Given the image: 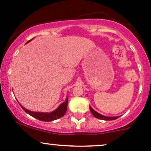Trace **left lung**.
Masks as SVG:
<instances>
[{
	"mask_svg": "<svg viewBox=\"0 0 151 151\" xmlns=\"http://www.w3.org/2000/svg\"><path fill=\"white\" fill-rule=\"evenodd\" d=\"M89 109H90V111L91 113L93 114V115L95 117H96V118L98 119H102V120H114V119H116L117 118H118L120 116H117V117H107V116H104V115H102L100 114V113H98V112H96V111L93 110V109H92L91 106H89Z\"/></svg>",
	"mask_w": 151,
	"mask_h": 151,
	"instance_id": "left-lung-1",
	"label": "left lung"
}]
</instances>
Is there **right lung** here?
<instances>
[{
  "label": "right lung",
  "mask_w": 151,
  "mask_h": 151,
  "mask_svg": "<svg viewBox=\"0 0 151 151\" xmlns=\"http://www.w3.org/2000/svg\"><path fill=\"white\" fill-rule=\"evenodd\" d=\"M33 39L30 40H28L27 43L29 42L31 40H32ZM20 106L22 107V109L25 111L27 113H28L29 115H30L31 116L35 117V118L39 119L40 121L43 122H51L53 121L55 119H58L60 118L65 114L67 110V104H68V98H66V100L65 102L60 105L55 110L53 111L52 112L50 113H42V112H34V111H29L25 108H24L21 104H19Z\"/></svg>",
  "instance_id": "obj_1"
}]
</instances>
